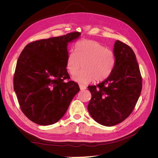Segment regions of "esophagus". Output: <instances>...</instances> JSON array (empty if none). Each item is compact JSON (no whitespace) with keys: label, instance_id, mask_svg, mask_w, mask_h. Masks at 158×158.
<instances>
[{"label":"esophagus","instance_id":"esophagus-1","mask_svg":"<svg viewBox=\"0 0 158 158\" xmlns=\"http://www.w3.org/2000/svg\"><path fill=\"white\" fill-rule=\"evenodd\" d=\"M80 89L81 90H84V89H86V87H85V85H80Z\"/></svg>","mask_w":158,"mask_h":158}]
</instances>
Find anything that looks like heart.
Returning a JSON list of instances; mask_svg holds the SVG:
<instances>
[{
    "label": "heart",
    "instance_id": "1",
    "mask_svg": "<svg viewBox=\"0 0 158 158\" xmlns=\"http://www.w3.org/2000/svg\"><path fill=\"white\" fill-rule=\"evenodd\" d=\"M75 51L69 52L66 66L71 76L83 70L73 78L75 82L87 84L95 80L96 82L107 79L115 66L114 52L100 43L94 40H82L75 46Z\"/></svg>",
    "mask_w": 158,
    "mask_h": 158
}]
</instances>
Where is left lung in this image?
<instances>
[{
  "label": "left lung",
  "mask_w": 158,
  "mask_h": 158,
  "mask_svg": "<svg viewBox=\"0 0 158 158\" xmlns=\"http://www.w3.org/2000/svg\"><path fill=\"white\" fill-rule=\"evenodd\" d=\"M115 66L109 77L88 89L92 98L90 115L100 125L111 127L123 122L135 107L142 91V76L136 55L128 45L117 40L114 45Z\"/></svg>",
  "instance_id": "obj_1"
}]
</instances>
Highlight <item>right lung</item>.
Segmentation results:
<instances>
[{
	"label": "right lung",
	"mask_w": 158,
	"mask_h": 158,
	"mask_svg": "<svg viewBox=\"0 0 158 158\" xmlns=\"http://www.w3.org/2000/svg\"><path fill=\"white\" fill-rule=\"evenodd\" d=\"M80 35L73 31L32 41L18 57L14 89L23 113L37 125L58 122L80 91L78 84L69 80L66 60L68 43Z\"/></svg>",
	"instance_id": "obj_1"
}]
</instances>
